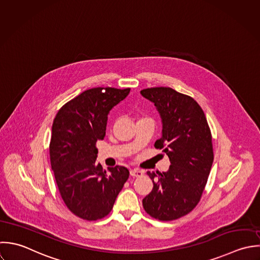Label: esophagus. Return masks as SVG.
I'll return each mask as SVG.
<instances>
[{
  "label": "esophagus",
  "mask_w": 260,
  "mask_h": 260,
  "mask_svg": "<svg viewBox=\"0 0 260 260\" xmlns=\"http://www.w3.org/2000/svg\"><path fill=\"white\" fill-rule=\"evenodd\" d=\"M130 174L133 176V177H139L143 174V172L139 171V170H131L130 171Z\"/></svg>",
  "instance_id": "obj_1"
}]
</instances>
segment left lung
Here are the masks:
<instances>
[{"label":"left lung","mask_w":260,"mask_h":260,"mask_svg":"<svg viewBox=\"0 0 260 260\" xmlns=\"http://www.w3.org/2000/svg\"><path fill=\"white\" fill-rule=\"evenodd\" d=\"M140 93L154 103L161 121L162 136L154 147L171 161L168 172H147L153 188L143 208L160 221L178 219L198 205L214 160L212 134L200 105L172 87H150Z\"/></svg>","instance_id":"1"}]
</instances>
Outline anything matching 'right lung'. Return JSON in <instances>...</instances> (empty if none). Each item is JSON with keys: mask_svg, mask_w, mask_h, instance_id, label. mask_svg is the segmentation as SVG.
I'll list each match as a JSON object with an SVG mask.
<instances>
[{"mask_svg": "<svg viewBox=\"0 0 260 260\" xmlns=\"http://www.w3.org/2000/svg\"><path fill=\"white\" fill-rule=\"evenodd\" d=\"M129 92L130 88H89L63 105L54 118L51 169L66 206L84 220L106 217L129 177L124 167L106 172L95 161V143L106 135L108 114Z\"/></svg>", "mask_w": 260, "mask_h": 260, "instance_id": "1", "label": "right lung"}]
</instances>
